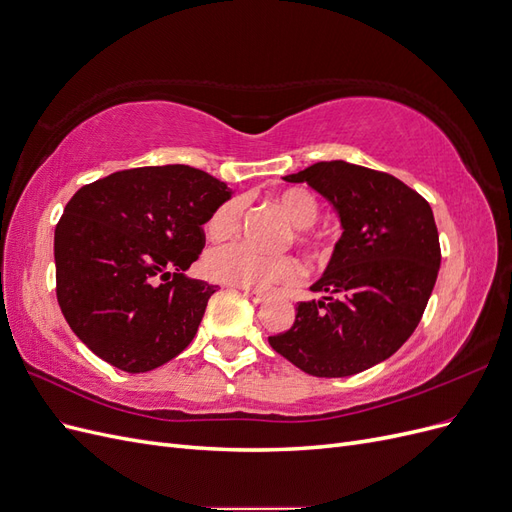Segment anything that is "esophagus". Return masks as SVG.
Masks as SVG:
<instances>
[{
	"instance_id": "obj_1",
	"label": "esophagus",
	"mask_w": 512,
	"mask_h": 512,
	"mask_svg": "<svg viewBox=\"0 0 512 512\" xmlns=\"http://www.w3.org/2000/svg\"><path fill=\"white\" fill-rule=\"evenodd\" d=\"M243 294L250 301H254V303H265L267 301V294L265 292H260V290H250V288H245L243 290Z\"/></svg>"
}]
</instances>
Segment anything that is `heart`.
Returning <instances> with one entry per match:
<instances>
[{
    "instance_id": "obj_1",
    "label": "heart",
    "mask_w": 512,
    "mask_h": 512,
    "mask_svg": "<svg viewBox=\"0 0 512 512\" xmlns=\"http://www.w3.org/2000/svg\"><path fill=\"white\" fill-rule=\"evenodd\" d=\"M282 211L292 226H297V239L309 245L305 228L318 220V203L307 190L290 188L277 196ZM243 215V200L228 198L211 213L207 232L215 239L232 235ZM205 271L211 280L228 286H241L252 290H269L273 286L292 284L301 277V265L288 254H262L245 243H226L215 247L205 258Z\"/></svg>"
}]
</instances>
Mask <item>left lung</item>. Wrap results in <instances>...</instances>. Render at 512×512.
<instances>
[{"label": "left lung", "instance_id": "1", "mask_svg": "<svg viewBox=\"0 0 512 512\" xmlns=\"http://www.w3.org/2000/svg\"><path fill=\"white\" fill-rule=\"evenodd\" d=\"M284 181L327 198L342 237L312 284L322 297L301 301L292 327L269 344L309 376H354L395 354L423 318L442 260L433 211L404 181L344 160Z\"/></svg>", "mask_w": 512, "mask_h": 512}]
</instances>
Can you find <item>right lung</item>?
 <instances>
[{"label":"right lung","instance_id":"right-lung-1","mask_svg":"<svg viewBox=\"0 0 512 512\" xmlns=\"http://www.w3.org/2000/svg\"><path fill=\"white\" fill-rule=\"evenodd\" d=\"M232 196L185 164L119 170L76 192L55 228L57 301L81 342L128 374L190 346L218 286L185 277Z\"/></svg>","mask_w":512,"mask_h":512}]
</instances>
